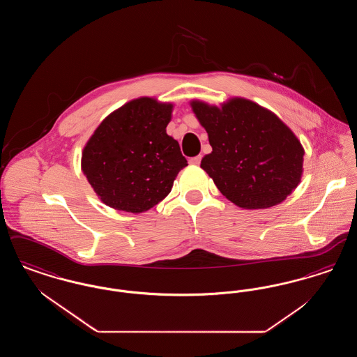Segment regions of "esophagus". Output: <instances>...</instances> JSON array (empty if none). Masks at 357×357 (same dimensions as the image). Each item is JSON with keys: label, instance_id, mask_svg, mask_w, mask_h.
<instances>
[{"label": "esophagus", "instance_id": "1", "mask_svg": "<svg viewBox=\"0 0 357 357\" xmlns=\"http://www.w3.org/2000/svg\"><path fill=\"white\" fill-rule=\"evenodd\" d=\"M201 160H202V155H198V156H192V158H190V163L191 165H199L201 163Z\"/></svg>", "mask_w": 357, "mask_h": 357}]
</instances>
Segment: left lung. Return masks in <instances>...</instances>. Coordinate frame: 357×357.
Wrapping results in <instances>:
<instances>
[{"label":"left lung","mask_w":357,"mask_h":357,"mask_svg":"<svg viewBox=\"0 0 357 357\" xmlns=\"http://www.w3.org/2000/svg\"><path fill=\"white\" fill-rule=\"evenodd\" d=\"M213 151L201 167L242 208L281 204L303 176L304 149L288 126L257 102L233 98L221 107L192 100Z\"/></svg>","instance_id":"obj_1"}]
</instances>
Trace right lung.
Listing matches in <instances>:
<instances>
[{
    "label": "right lung",
    "mask_w": 357,
    "mask_h": 357,
    "mask_svg": "<svg viewBox=\"0 0 357 357\" xmlns=\"http://www.w3.org/2000/svg\"><path fill=\"white\" fill-rule=\"evenodd\" d=\"M171 102L139 98L109 114L82 155V170L102 204L143 213L163 201L187 166L179 143L167 135Z\"/></svg>",
    "instance_id": "obj_1"
}]
</instances>
